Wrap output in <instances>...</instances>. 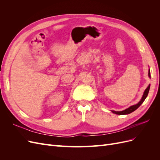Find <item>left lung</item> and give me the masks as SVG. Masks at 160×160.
I'll return each instance as SVG.
<instances>
[{
  "mask_svg": "<svg viewBox=\"0 0 160 160\" xmlns=\"http://www.w3.org/2000/svg\"><path fill=\"white\" fill-rule=\"evenodd\" d=\"M148 75L149 77H150L151 76H150V70H149V72H148ZM149 88H150V85H149V86L148 87V88H146V89L145 90L144 93H143V95L142 96V99L140 100L139 102L138 103H137L136 105H132L131 106V107H129V108L125 109L123 111H111L113 113H115V114H118V115H126V114H129L131 113H132L133 111H134L135 110H136L140 105H141L143 102L144 101V100L146 99V98H147V96L148 95V93H149Z\"/></svg>",
  "mask_w": 160,
  "mask_h": 160,
  "instance_id": "1",
  "label": "left lung"
}]
</instances>
